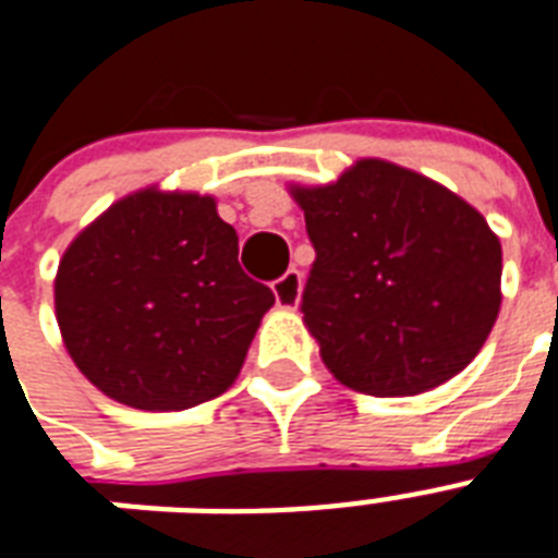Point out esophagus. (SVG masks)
I'll list each match as a JSON object with an SVG mask.
<instances>
[{
	"mask_svg": "<svg viewBox=\"0 0 558 558\" xmlns=\"http://www.w3.org/2000/svg\"><path fill=\"white\" fill-rule=\"evenodd\" d=\"M274 293H276V302H279L282 308H296V305H300V293H302L300 270H296V267L284 270V274L274 282Z\"/></svg>",
	"mask_w": 558,
	"mask_h": 558,
	"instance_id": "34e87169",
	"label": "esophagus"
}]
</instances>
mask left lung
<instances>
[{"instance_id":"left-lung-1","label":"left lung","mask_w":558,"mask_h":558,"mask_svg":"<svg viewBox=\"0 0 558 558\" xmlns=\"http://www.w3.org/2000/svg\"><path fill=\"white\" fill-rule=\"evenodd\" d=\"M293 197L317 253L300 308L340 384L416 396L472 364L500 308V241L481 211L384 159Z\"/></svg>"}]
</instances>
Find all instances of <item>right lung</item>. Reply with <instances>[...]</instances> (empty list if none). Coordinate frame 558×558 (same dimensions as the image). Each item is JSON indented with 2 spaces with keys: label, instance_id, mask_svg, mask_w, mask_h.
<instances>
[{
  "label": "right lung",
  "instance_id": "right-lung-1",
  "mask_svg": "<svg viewBox=\"0 0 558 558\" xmlns=\"http://www.w3.org/2000/svg\"><path fill=\"white\" fill-rule=\"evenodd\" d=\"M274 291L239 265V235L201 194L140 192L77 235L54 279L69 355L110 399L185 410L241 373Z\"/></svg>",
  "mask_w": 558,
  "mask_h": 558
}]
</instances>
